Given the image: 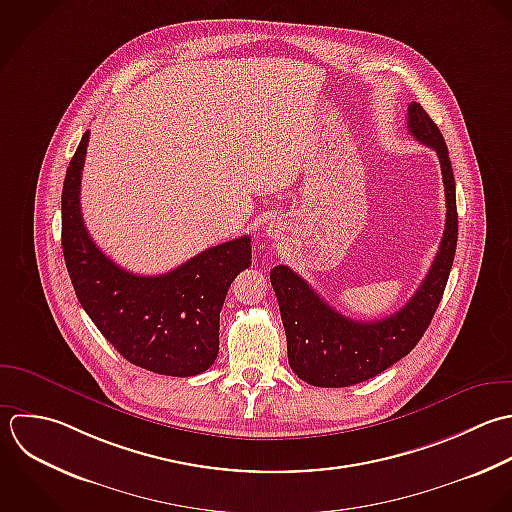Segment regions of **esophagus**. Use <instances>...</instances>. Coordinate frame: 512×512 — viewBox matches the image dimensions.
<instances>
[{
	"instance_id": "obj_1",
	"label": "esophagus",
	"mask_w": 512,
	"mask_h": 512,
	"mask_svg": "<svg viewBox=\"0 0 512 512\" xmlns=\"http://www.w3.org/2000/svg\"><path fill=\"white\" fill-rule=\"evenodd\" d=\"M281 231H283V221L273 219V221L267 223V235H269L271 239H277V237L281 235Z\"/></svg>"
}]
</instances>
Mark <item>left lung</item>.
<instances>
[{"instance_id":"obj_1","label":"left lung","mask_w":512,"mask_h":512,"mask_svg":"<svg viewBox=\"0 0 512 512\" xmlns=\"http://www.w3.org/2000/svg\"><path fill=\"white\" fill-rule=\"evenodd\" d=\"M407 115L409 133L439 155L447 199V221L437 257L407 305L379 321H355L337 313L291 267L271 269L289 365L313 387H351L387 371L417 347L443 299L459 235L455 175L447 143L423 105L413 101Z\"/></svg>"}]
</instances>
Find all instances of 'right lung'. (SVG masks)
Here are the masks:
<instances>
[{
    "label": "right lung",
    "instance_id": "1",
    "mask_svg": "<svg viewBox=\"0 0 512 512\" xmlns=\"http://www.w3.org/2000/svg\"><path fill=\"white\" fill-rule=\"evenodd\" d=\"M89 131L69 161L61 193V247L75 295L129 363L169 377L207 371L219 353V313L233 279L251 265V239L205 249L163 275H135L89 237L79 205Z\"/></svg>",
    "mask_w": 512,
    "mask_h": 512
}]
</instances>
